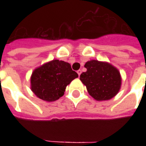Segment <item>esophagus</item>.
<instances>
[{"instance_id": "esophagus-1", "label": "esophagus", "mask_w": 146, "mask_h": 146, "mask_svg": "<svg viewBox=\"0 0 146 146\" xmlns=\"http://www.w3.org/2000/svg\"><path fill=\"white\" fill-rule=\"evenodd\" d=\"M81 73H82V71H81V70H77V73H78V75H79V76H80Z\"/></svg>"}]
</instances>
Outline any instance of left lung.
<instances>
[{
  "label": "left lung",
  "instance_id": "left-lung-1",
  "mask_svg": "<svg viewBox=\"0 0 146 146\" xmlns=\"http://www.w3.org/2000/svg\"><path fill=\"white\" fill-rule=\"evenodd\" d=\"M85 67L87 71L80 75V80L92 97L97 101H105L117 94L121 85L117 69L108 63L95 60L86 62Z\"/></svg>",
  "mask_w": 146,
  "mask_h": 146
}]
</instances>
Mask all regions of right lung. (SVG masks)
<instances>
[{
  "mask_svg": "<svg viewBox=\"0 0 146 146\" xmlns=\"http://www.w3.org/2000/svg\"><path fill=\"white\" fill-rule=\"evenodd\" d=\"M77 77L69 63L53 60L33 71L31 89L41 99L54 102L64 96L66 86Z\"/></svg>",
  "mask_w": 146,
  "mask_h": 146,
  "instance_id": "obj_1",
  "label": "right lung"
}]
</instances>
